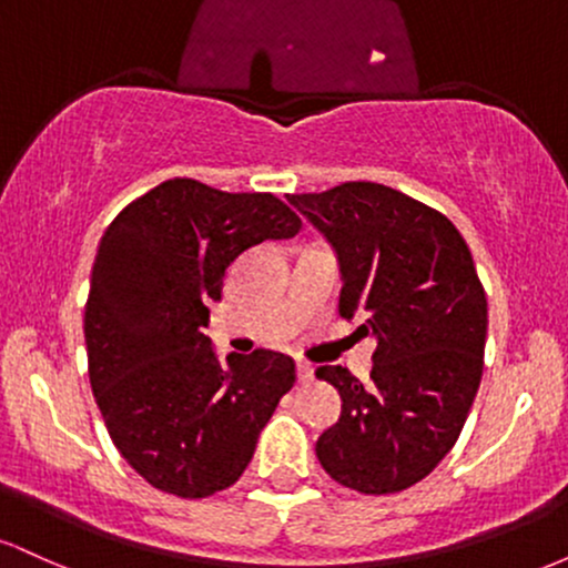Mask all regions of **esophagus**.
Listing matches in <instances>:
<instances>
[{
  "label": "esophagus",
  "instance_id": "1",
  "mask_svg": "<svg viewBox=\"0 0 568 568\" xmlns=\"http://www.w3.org/2000/svg\"><path fill=\"white\" fill-rule=\"evenodd\" d=\"M296 374H298V382H302V384H312V382H315V368H312L310 363H298Z\"/></svg>",
  "mask_w": 568,
  "mask_h": 568
}]
</instances>
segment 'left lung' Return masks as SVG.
<instances>
[{"label":"left lung","mask_w":568,"mask_h":568,"mask_svg":"<svg viewBox=\"0 0 568 568\" xmlns=\"http://www.w3.org/2000/svg\"><path fill=\"white\" fill-rule=\"evenodd\" d=\"M288 202L336 251L338 315L376 338L368 384L315 371L342 395L317 459L352 491H403L452 452L484 374L488 304L470 247L435 207L371 181Z\"/></svg>","instance_id":"left-lung-1"}]
</instances>
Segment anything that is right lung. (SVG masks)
Here are the masks:
<instances>
[{
	"label": "right lung",
	"mask_w": 568,
	"mask_h": 568,
	"mask_svg": "<svg viewBox=\"0 0 568 568\" xmlns=\"http://www.w3.org/2000/svg\"><path fill=\"white\" fill-rule=\"evenodd\" d=\"M298 230L275 194L171 179L103 232L84 304L90 387L116 452L160 491L202 499L230 488L296 382L283 352L221 363L202 328L226 266Z\"/></svg>",
	"instance_id": "add662e5"
}]
</instances>
